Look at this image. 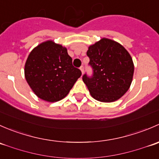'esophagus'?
<instances>
[{
	"mask_svg": "<svg viewBox=\"0 0 159 159\" xmlns=\"http://www.w3.org/2000/svg\"><path fill=\"white\" fill-rule=\"evenodd\" d=\"M80 70H81V73H84V66H81V68H80Z\"/></svg>",
	"mask_w": 159,
	"mask_h": 159,
	"instance_id": "34e87169",
	"label": "esophagus"
}]
</instances>
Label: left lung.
<instances>
[{
    "mask_svg": "<svg viewBox=\"0 0 159 159\" xmlns=\"http://www.w3.org/2000/svg\"><path fill=\"white\" fill-rule=\"evenodd\" d=\"M93 75L84 74L83 81L91 95L102 102H112L129 89L134 74V64L127 50L119 43L102 38L89 46L87 51Z\"/></svg>",
    "mask_w": 159,
    "mask_h": 159,
    "instance_id": "8db88e82",
    "label": "left lung"
}]
</instances>
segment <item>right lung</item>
I'll use <instances>...</instances> for the list:
<instances>
[{"label": "right lung", "instance_id": "add662e5", "mask_svg": "<svg viewBox=\"0 0 159 159\" xmlns=\"http://www.w3.org/2000/svg\"><path fill=\"white\" fill-rule=\"evenodd\" d=\"M81 75V70L72 65L66 48L52 41L32 50L25 66L30 89L39 98L49 102L64 98Z\"/></svg>", "mask_w": 159, "mask_h": 159}]
</instances>
